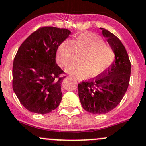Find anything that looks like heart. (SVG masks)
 <instances>
[{
	"mask_svg": "<svg viewBox=\"0 0 146 146\" xmlns=\"http://www.w3.org/2000/svg\"><path fill=\"white\" fill-rule=\"evenodd\" d=\"M78 54H83L80 62L72 63L66 72L79 78L91 76L98 77L111 66L115 59V53L106 45L100 36L92 33H83L76 36L73 41L65 40L61 43L56 53V61L61 67L66 66Z\"/></svg>",
	"mask_w": 146,
	"mask_h": 146,
	"instance_id": "heart-1",
	"label": "heart"
}]
</instances>
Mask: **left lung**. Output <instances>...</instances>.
Returning a JSON list of instances; mask_svg holds the SVG:
<instances>
[{
  "label": "left lung",
  "mask_w": 146,
  "mask_h": 146,
  "mask_svg": "<svg viewBox=\"0 0 146 146\" xmlns=\"http://www.w3.org/2000/svg\"><path fill=\"white\" fill-rule=\"evenodd\" d=\"M102 34L115 53L114 62L104 74L78 84L82 108L92 114H105L120 103L129 84L131 63L119 38L106 29Z\"/></svg>",
  "instance_id": "1"
}]
</instances>
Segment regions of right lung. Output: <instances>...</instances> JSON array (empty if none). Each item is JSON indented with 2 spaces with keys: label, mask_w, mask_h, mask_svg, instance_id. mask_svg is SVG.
<instances>
[{
  "label": "right lung",
  "mask_w": 146,
  "mask_h": 146,
  "mask_svg": "<svg viewBox=\"0 0 146 146\" xmlns=\"http://www.w3.org/2000/svg\"><path fill=\"white\" fill-rule=\"evenodd\" d=\"M70 34L66 29H38L22 42L12 67V88L26 109L47 114L59 106L66 76L56 63L58 47Z\"/></svg>",
  "instance_id": "obj_1"
}]
</instances>
